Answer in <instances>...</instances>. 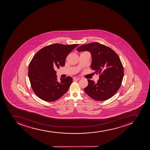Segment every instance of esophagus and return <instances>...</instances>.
Masks as SVG:
<instances>
[{
    "instance_id": "1",
    "label": "esophagus",
    "mask_w": 150,
    "mask_h": 150,
    "mask_svg": "<svg viewBox=\"0 0 150 150\" xmlns=\"http://www.w3.org/2000/svg\"><path fill=\"white\" fill-rule=\"evenodd\" d=\"M80 78L78 77H74L73 78V80H74V81H78V80H80Z\"/></svg>"
}]
</instances>
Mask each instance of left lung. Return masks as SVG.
I'll return each instance as SVG.
<instances>
[{
  "label": "left lung",
  "mask_w": 150,
  "mask_h": 150,
  "mask_svg": "<svg viewBox=\"0 0 150 150\" xmlns=\"http://www.w3.org/2000/svg\"><path fill=\"white\" fill-rule=\"evenodd\" d=\"M77 50L90 52L91 69L100 74L97 83L88 80V85L84 89L85 93L96 101H105L112 97L120 87L124 76L123 67L117 53L97 42L81 45Z\"/></svg>",
  "instance_id": "8db88e82"
}]
</instances>
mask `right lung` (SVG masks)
<instances>
[{"instance_id": "obj_1", "label": "right lung", "mask_w": 150, "mask_h": 150, "mask_svg": "<svg viewBox=\"0 0 150 150\" xmlns=\"http://www.w3.org/2000/svg\"><path fill=\"white\" fill-rule=\"evenodd\" d=\"M78 45L54 44L42 48L35 54L29 66L28 76L32 89L38 97L53 102L68 91L72 78L69 76L61 78L58 82L54 69L64 66L67 57Z\"/></svg>"}]
</instances>
